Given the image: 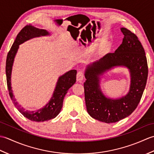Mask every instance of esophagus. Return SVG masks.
Instances as JSON below:
<instances>
[{"label":"esophagus","instance_id":"obj_1","mask_svg":"<svg viewBox=\"0 0 154 154\" xmlns=\"http://www.w3.org/2000/svg\"><path fill=\"white\" fill-rule=\"evenodd\" d=\"M84 78V74L83 73V71H79L77 72V81H81Z\"/></svg>","mask_w":154,"mask_h":154}]
</instances>
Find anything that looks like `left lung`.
<instances>
[{
    "mask_svg": "<svg viewBox=\"0 0 154 154\" xmlns=\"http://www.w3.org/2000/svg\"><path fill=\"white\" fill-rule=\"evenodd\" d=\"M124 35L122 44L114 53H109L99 61L88 66L84 83L87 110L93 119L114 123L130 115L138 106L145 89L148 67L145 51L137 35L126 28H121ZM124 65L131 73L129 94L113 100L104 97L100 91L98 75L114 66Z\"/></svg>",
    "mask_w": 154,
    "mask_h": 154,
    "instance_id": "left-lung-1",
    "label": "left lung"
}]
</instances>
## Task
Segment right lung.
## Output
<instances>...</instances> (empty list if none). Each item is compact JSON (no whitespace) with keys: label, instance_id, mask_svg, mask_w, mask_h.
I'll use <instances>...</instances> for the list:
<instances>
[{"label":"right lung","instance_id":"right-lung-1","mask_svg":"<svg viewBox=\"0 0 154 154\" xmlns=\"http://www.w3.org/2000/svg\"><path fill=\"white\" fill-rule=\"evenodd\" d=\"M48 34H49L46 30L37 28L31 24L25 26L20 31L16 36L11 50L8 51L6 61V83H7L9 95L11 97V99L14 106L17 108V109L23 116L26 119L32 121H35V122H44L45 120L54 119L55 116H57V114L60 112L62 106H63V101L65 94L67 93L69 88L74 85L76 81V70H71L65 75H62L59 78L53 97H51L50 102L43 109L35 111V112L25 110L24 109L21 108L20 106L18 105L17 102H16L11 89V77L13 61H14V58L18 49L19 45L32 38Z\"/></svg>","mask_w":154,"mask_h":154}]
</instances>
